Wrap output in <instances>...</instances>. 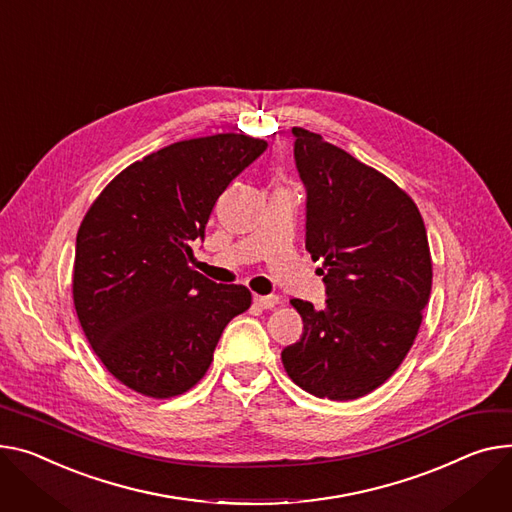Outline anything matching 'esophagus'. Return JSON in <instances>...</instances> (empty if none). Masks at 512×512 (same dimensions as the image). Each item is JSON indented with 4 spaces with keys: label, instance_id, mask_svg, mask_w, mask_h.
Listing matches in <instances>:
<instances>
[{
    "label": "esophagus",
    "instance_id": "esophagus-1",
    "mask_svg": "<svg viewBox=\"0 0 512 512\" xmlns=\"http://www.w3.org/2000/svg\"><path fill=\"white\" fill-rule=\"evenodd\" d=\"M278 300H280L278 296H259V294L253 296V304L259 306V309H263V311L274 309V306L278 304Z\"/></svg>",
    "mask_w": 512,
    "mask_h": 512
}]
</instances>
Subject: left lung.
<instances>
[{"label":"left lung","instance_id":"obj_1","mask_svg":"<svg viewBox=\"0 0 512 512\" xmlns=\"http://www.w3.org/2000/svg\"><path fill=\"white\" fill-rule=\"evenodd\" d=\"M306 187V251L323 261L325 309L292 298L300 342L284 348L288 377L331 401L381 387L414 346L432 288V257L416 201L379 170L319 133L294 127Z\"/></svg>","mask_w":512,"mask_h":512}]
</instances>
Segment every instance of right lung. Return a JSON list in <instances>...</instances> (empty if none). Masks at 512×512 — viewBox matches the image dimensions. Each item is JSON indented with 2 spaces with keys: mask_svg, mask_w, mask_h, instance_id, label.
<instances>
[{
  "mask_svg": "<svg viewBox=\"0 0 512 512\" xmlns=\"http://www.w3.org/2000/svg\"><path fill=\"white\" fill-rule=\"evenodd\" d=\"M265 148L245 133L170 144L121 170L88 208L74 306L94 354L131 391L168 399L195 387L224 327L251 306L249 288L189 267V243Z\"/></svg>",
  "mask_w": 512,
  "mask_h": 512,
  "instance_id": "1",
  "label": "right lung"
}]
</instances>
